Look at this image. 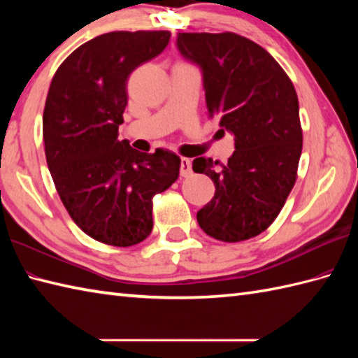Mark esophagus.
Wrapping results in <instances>:
<instances>
[{"label": "esophagus", "instance_id": "esophagus-1", "mask_svg": "<svg viewBox=\"0 0 358 358\" xmlns=\"http://www.w3.org/2000/svg\"><path fill=\"white\" fill-rule=\"evenodd\" d=\"M192 172V162L189 158H181L180 159V173L183 175V177H186V175H189Z\"/></svg>", "mask_w": 358, "mask_h": 358}]
</instances>
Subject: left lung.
Listing matches in <instances>:
<instances>
[{
    "label": "left lung",
    "mask_w": 358,
    "mask_h": 358,
    "mask_svg": "<svg viewBox=\"0 0 358 358\" xmlns=\"http://www.w3.org/2000/svg\"><path fill=\"white\" fill-rule=\"evenodd\" d=\"M177 49L200 67L209 117H220L235 146L222 167L194 159V172L215 186L196 222L226 243L252 238L277 218L295 185L303 135L294 85L272 55L237 34H178Z\"/></svg>",
    "instance_id": "8db88e82"
}]
</instances>
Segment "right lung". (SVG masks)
<instances>
[{"label": "right lung", "instance_id": "right-lung-1", "mask_svg": "<svg viewBox=\"0 0 358 358\" xmlns=\"http://www.w3.org/2000/svg\"><path fill=\"white\" fill-rule=\"evenodd\" d=\"M171 32H110L67 57L53 75L43 115L45 159L64 208L80 229L112 246L152 232V199L180 173V157L146 154L118 140L127 78L158 57Z\"/></svg>", "mask_w": 358, "mask_h": 358}]
</instances>
